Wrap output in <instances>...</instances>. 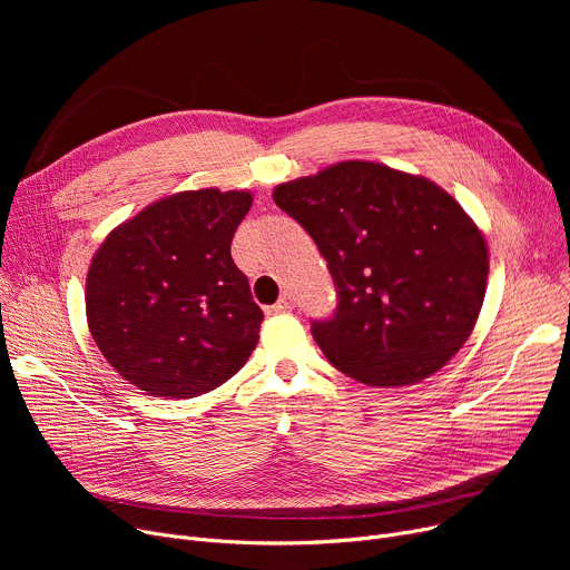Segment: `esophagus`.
<instances>
[{"label":"esophagus","instance_id":"esophagus-1","mask_svg":"<svg viewBox=\"0 0 570 570\" xmlns=\"http://www.w3.org/2000/svg\"><path fill=\"white\" fill-rule=\"evenodd\" d=\"M295 307V297H293V293H288V291H284L282 293V297L277 301V305L273 307L275 312H291Z\"/></svg>","mask_w":570,"mask_h":570}]
</instances>
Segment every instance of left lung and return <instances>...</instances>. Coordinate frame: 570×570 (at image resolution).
Returning a JSON list of instances; mask_svg holds the SVG:
<instances>
[{
	"mask_svg": "<svg viewBox=\"0 0 570 570\" xmlns=\"http://www.w3.org/2000/svg\"><path fill=\"white\" fill-rule=\"evenodd\" d=\"M331 269L337 307L312 335L342 374L409 385L469 340L488 286V247L460 203L425 177L342 161L279 185Z\"/></svg>",
	"mask_w": 570,
	"mask_h": 570,
	"instance_id": "1",
	"label": "left lung"
}]
</instances>
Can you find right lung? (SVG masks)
Returning a JSON list of instances; mask_svg holds the SVG:
<instances>
[{
  "instance_id": "1",
  "label": "right lung",
  "mask_w": 570,
  "mask_h": 570,
  "mask_svg": "<svg viewBox=\"0 0 570 570\" xmlns=\"http://www.w3.org/2000/svg\"><path fill=\"white\" fill-rule=\"evenodd\" d=\"M252 194L168 196L117 226L87 273V323L106 361L140 391L187 400L239 372L263 321L233 263Z\"/></svg>"
}]
</instances>
